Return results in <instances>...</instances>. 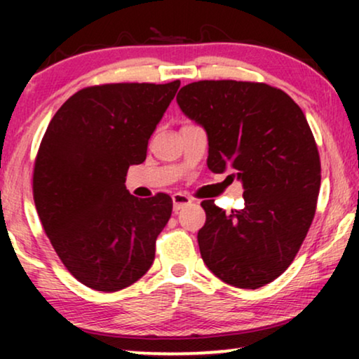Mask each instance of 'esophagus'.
<instances>
[{
	"label": "esophagus",
	"instance_id": "esophagus-1",
	"mask_svg": "<svg viewBox=\"0 0 359 359\" xmlns=\"http://www.w3.org/2000/svg\"><path fill=\"white\" fill-rule=\"evenodd\" d=\"M191 203H193V201H191V198H188L186 194H181V193L173 194V208H175V210L183 209L184 205H188Z\"/></svg>",
	"mask_w": 359,
	"mask_h": 359
}]
</instances>
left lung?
<instances>
[{
    "mask_svg": "<svg viewBox=\"0 0 359 359\" xmlns=\"http://www.w3.org/2000/svg\"><path fill=\"white\" fill-rule=\"evenodd\" d=\"M176 101L208 134L209 170L232 171L245 189V208L229 214L201 203V257L230 286L262 287L289 268L316 215L320 156L306 116L264 83L196 81Z\"/></svg>",
    "mask_w": 359,
    "mask_h": 359,
    "instance_id": "obj_1",
    "label": "left lung"
}]
</instances>
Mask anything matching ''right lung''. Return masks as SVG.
I'll list each match as a JSON object with an SVG mask.
<instances>
[{"label":"right lung","instance_id":"right-lung-1","mask_svg":"<svg viewBox=\"0 0 359 359\" xmlns=\"http://www.w3.org/2000/svg\"><path fill=\"white\" fill-rule=\"evenodd\" d=\"M180 80L88 86L63 102L34 165V203L65 268L102 292L124 289L155 259V242L173 201L139 199L126 189L130 165L147 158L149 139Z\"/></svg>","mask_w":359,"mask_h":359}]
</instances>
